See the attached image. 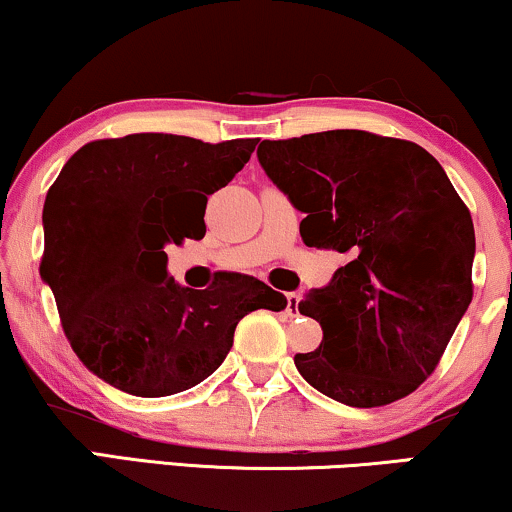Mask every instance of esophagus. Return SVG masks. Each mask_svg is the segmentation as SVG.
Listing matches in <instances>:
<instances>
[{"label":"esophagus","mask_w":512,"mask_h":512,"mask_svg":"<svg viewBox=\"0 0 512 512\" xmlns=\"http://www.w3.org/2000/svg\"><path fill=\"white\" fill-rule=\"evenodd\" d=\"M286 300H288V304H286L288 316H297V307H300V293H288Z\"/></svg>","instance_id":"obj_1"}]
</instances>
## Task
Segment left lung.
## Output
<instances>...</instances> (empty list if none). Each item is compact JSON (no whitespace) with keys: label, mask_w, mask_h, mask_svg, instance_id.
Here are the masks:
<instances>
[{"label":"left lung","mask_w":512,"mask_h":512,"mask_svg":"<svg viewBox=\"0 0 512 512\" xmlns=\"http://www.w3.org/2000/svg\"><path fill=\"white\" fill-rule=\"evenodd\" d=\"M257 158L304 212L302 241L345 257L300 302L323 340L295 354L297 371L359 409L411 394L472 300L475 229L442 165L413 141L364 129L262 141Z\"/></svg>","instance_id":"obj_1"}]
</instances>
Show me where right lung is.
Instances as JSON below:
<instances>
[{
	"label": "right lung",
	"mask_w": 512,
	"mask_h": 512,
	"mask_svg": "<svg viewBox=\"0 0 512 512\" xmlns=\"http://www.w3.org/2000/svg\"><path fill=\"white\" fill-rule=\"evenodd\" d=\"M255 146L153 132L99 139L51 184L40 274L73 352L108 385L134 397L189 390L226 359L245 314L286 309V297L245 274L205 290L167 276L165 245L205 236L208 196Z\"/></svg>",
	"instance_id": "obj_1"
}]
</instances>
